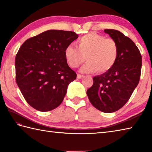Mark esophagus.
<instances>
[{"label": "esophagus", "mask_w": 152, "mask_h": 152, "mask_svg": "<svg viewBox=\"0 0 152 152\" xmlns=\"http://www.w3.org/2000/svg\"><path fill=\"white\" fill-rule=\"evenodd\" d=\"M83 76H83V75H82V74H77V78H78V79H81V78H82Z\"/></svg>", "instance_id": "34e87169"}]
</instances>
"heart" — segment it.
<instances>
[{
	"label": "heart",
	"instance_id": "1",
	"mask_svg": "<svg viewBox=\"0 0 152 152\" xmlns=\"http://www.w3.org/2000/svg\"><path fill=\"white\" fill-rule=\"evenodd\" d=\"M76 47L69 45L64 54L69 65L76 68L84 62L82 67L84 72L104 73L110 70L118 59V44L112 38H106L102 34L90 33L80 37L76 42Z\"/></svg>",
	"mask_w": 152,
	"mask_h": 152
}]
</instances>
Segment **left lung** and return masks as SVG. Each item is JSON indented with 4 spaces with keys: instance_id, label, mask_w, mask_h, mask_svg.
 I'll return each mask as SVG.
<instances>
[{
    "instance_id": "1",
    "label": "left lung",
    "mask_w": 152,
    "mask_h": 152,
    "mask_svg": "<svg viewBox=\"0 0 152 152\" xmlns=\"http://www.w3.org/2000/svg\"><path fill=\"white\" fill-rule=\"evenodd\" d=\"M118 44V59L110 70L93 78V84L87 91L89 101L95 108L105 112L121 108L130 99L139 82L142 56L131 38L114 29H105Z\"/></svg>"
}]
</instances>
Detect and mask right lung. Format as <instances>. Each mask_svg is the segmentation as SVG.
Returning <instances> with one entry per match:
<instances>
[{"label": "right lung", "mask_w": 152, "mask_h": 152, "mask_svg": "<svg viewBox=\"0 0 152 152\" xmlns=\"http://www.w3.org/2000/svg\"><path fill=\"white\" fill-rule=\"evenodd\" d=\"M72 31L49 30L28 38L15 56V80L25 101L48 112L58 107L77 74L64 57L66 47L78 38Z\"/></svg>", "instance_id": "add662e5"}]
</instances>
